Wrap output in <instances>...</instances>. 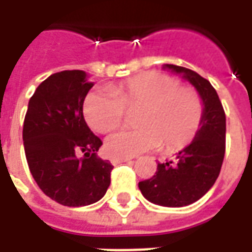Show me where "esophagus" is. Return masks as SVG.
Instances as JSON below:
<instances>
[{
  "label": "esophagus",
  "instance_id": "obj_1",
  "mask_svg": "<svg viewBox=\"0 0 252 252\" xmlns=\"http://www.w3.org/2000/svg\"><path fill=\"white\" fill-rule=\"evenodd\" d=\"M132 158L129 157H112L110 158V162L113 164H119V163H123V162H126V160H131Z\"/></svg>",
  "mask_w": 252,
  "mask_h": 252
}]
</instances>
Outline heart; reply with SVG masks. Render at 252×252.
<instances>
[{"label": "heart", "mask_w": 252, "mask_h": 252, "mask_svg": "<svg viewBox=\"0 0 252 252\" xmlns=\"http://www.w3.org/2000/svg\"><path fill=\"white\" fill-rule=\"evenodd\" d=\"M140 108L137 128L120 129L108 136L105 147L115 157H133L154 148L167 153L194 142L204 123V102L197 92L182 88L177 78L157 71L117 83L110 92H90L83 101V116L101 133L121 124L126 109Z\"/></svg>", "instance_id": "obj_1"}]
</instances>
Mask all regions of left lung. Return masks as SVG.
I'll return each instance as SVG.
<instances>
[{"instance_id":"1","label":"left lung","mask_w":252,"mask_h":252,"mask_svg":"<svg viewBox=\"0 0 252 252\" xmlns=\"http://www.w3.org/2000/svg\"><path fill=\"white\" fill-rule=\"evenodd\" d=\"M184 74L204 102V123L194 142L177 155V162L158 163L150 180L139 182L142 194L162 206H186L200 200L216 182L225 154V112L211 82L185 67L166 64Z\"/></svg>"}]
</instances>
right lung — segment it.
Listing matches in <instances>:
<instances>
[{
  "instance_id": "1",
  "label": "right lung",
  "mask_w": 252,
  "mask_h": 252,
  "mask_svg": "<svg viewBox=\"0 0 252 252\" xmlns=\"http://www.w3.org/2000/svg\"><path fill=\"white\" fill-rule=\"evenodd\" d=\"M93 82L82 70L55 72L37 86L24 119L28 167L41 191L64 206L101 200L110 185L109 160L97 157L102 142L83 119Z\"/></svg>"
}]
</instances>
